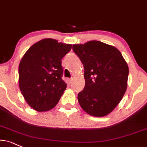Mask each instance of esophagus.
<instances>
[{
	"label": "esophagus",
	"mask_w": 147,
	"mask_h": 147,
	"mask_svg": "<svg viewBox=\"0 0 147 147\" xmlns=\"http://www.w3.org/2000/svg\"><path fill=\"white\" fill-rule=\"evenodd\" d=\"M72 80H73V79L71 78V79H67V82L69 83V84H71V83L72 82Z\"/></svg>",
	"instance_id": "obj_1"
}]
</instances>
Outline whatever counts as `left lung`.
<instances>
[{
    "instance_id": "left-lung-1",
    "label": "left lung",
    "mask_w": 147,
    "mask_h": 147,
    "mask_svg": "<svg viewBox=\"0 0 147 147\" xmlns=\"http://www.w3.org/2000/svg\"><path fill=\"white\" fill-rule=\"evenodd\" d=\"M84 69L85 86L78 95L81 108L93 117H104L121 101L127 87L129 68L115 47L99 41L74 44Z\"/></svg>"
}]
</instances>
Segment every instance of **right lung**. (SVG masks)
Listing matches in <instances>:
<instances>
[{
	"instance_id": "obj_1",
	"label": "right lung",
	"mask_w": 147,
	"mask_h": 147,
	"mask_svg": "<svg viewBox=\"0 0 147 147\" xmlns=\"http://www.w3.org/2000/svg\"><path fill=\"white\" fill-rule=\"evenodd\" d=\"M71 44L43 39L27 50L19 65V87L34 110L48 111L58 104L67 88L63 80L61 60Z\"/></svg>"
}]
</instances>
